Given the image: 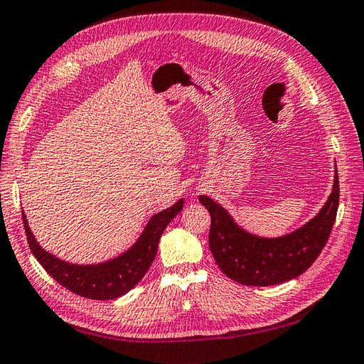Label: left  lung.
I'll use <instances>...</instances> for the list:
<instances>
[{
    "instance_id": "1",
    "label": "left lung",
    "mask_w": 364,
    "mask_h": 364,
    "mask_svg": "<svg viewBox=\"0 0 364 364\" xmlns=\"http://www.w3.org/2000/svg\"><path fill=\"white\" fill-rule=\"evenodd\" d=\"M199 203L210 213L209 248L220 270L245 286L281 284L306 272L327 243L339 205L338 171L321 212L296 231L275 239L247 232L209 196L201 195Z\"/></svg>"
}]
</instances>
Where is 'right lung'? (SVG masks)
Instances as JSON below:
<instances>
[{
	"label": "right lung",
	"instance_id": "add662e5",
	"mask_svg": "<svg viewBox=\"0 0 364 364\" xmlns=\"http://www.w3.org/2000/svg\"><path fill=\"white\" fill-rule=\"evenodd\" d=\"M183 199L174 205L155 213L146 225L136 243L124 255L102 264L77 265L64 262L50 255L36 242L23 213L26 239L34 257L48 275L70 292L91 300H113L135 287L149 270L157 255L159 240L177 213L182 210Z\"/></svg>",
	"mask_w": 364,
	"mask_h": 364
}]
</instances>
